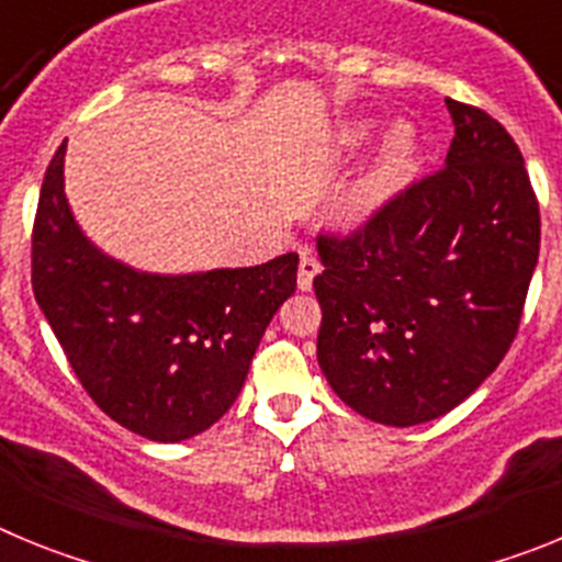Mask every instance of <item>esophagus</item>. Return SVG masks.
<instances>
[{
  "mask_svg": "<svg viewBox=\"0 0 562 562\" xmlns=\"http://www.w3.org/2000/svg\"><path fill=\"white\" fill-rule=\"evenodd\" d=\"M317 272H321V261L312 256L310 247H304V250H301V265H297V290L310 292Z\"/></svg>",
  "mask_w": 562,
  "mask_h": 562,
  "instance_id": "34e87169",
  "label": "esophagus"
}]
</instances>
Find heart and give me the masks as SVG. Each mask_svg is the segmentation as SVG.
Instances as JSON below:
<instances>
[{"label":"heart","instance_id":"1","mask_svg":"<svg viewBox=\"0 0 562 562\" xmlns=\"http://www.w3.org/2000/svg\"><path fill=\"white\" fill-rule=\"evenodd\" d=\"M369 137V126L366 123H346L337 134V148L340 151H351ZM416 154V137L414 128L405 123H396L385 132V137L376 146L374 157H371L362 171L357 173L351 186L346 188L340 200L342 220L351 225L369 222L371 216L382 211L394 200V193L405 186L408 180L411 166H414Z\"/></svg>","mask_w":562,"mask_h":562}]
</instances>
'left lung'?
<instances>
[{
	"mask_svg": "<svg viewBox=\"0 0 562 562\" xmlns=\"http://www.w3.org/2000/svg\"><path fill=\"white\" fill-rule=\"evenodd\" d=\"M445 103V168L349 236H317V362L349 408L391 428L448 414L498 369L540 252L520 148L484 109Z\"/></svg>",
	"mask_w": 562,
	"mask_h": 562,
	"instance_id": "obj_1",
	"label": "left lung"
}]
</instances>
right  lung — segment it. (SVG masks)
<instances>
[{
    "mask_svg": "<svg viewBox=\"0 0 562 562\" xmlns=\"http://www.w3.org/2000/svg\"><path fill=\"white\" fill-rule=\"evenodd\" d=\"M49 160L33 222V292L98 408L132 434L182 441L227 414L272 315L295 292L297 256L193 276H151L103 256Z\"/></svg>",
    "mask_w": 562,
    "mask_h": 562,
    "instance_id": "right-lung-1",
    "label": "right lung"
}]
</instances>
